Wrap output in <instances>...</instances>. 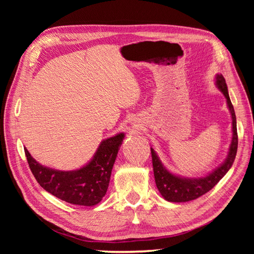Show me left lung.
I'll return each mask as SVG.
<instances>
[{"instance_id":"1","label":"left lung","mask_w":254,"mask_h":254,"mask_svg":"<svg viewBox=\"0 0 254 254\" xmlns=\"http://www.w3.org/2000/svg\"><path fill=\"white\" fill-rule=\"evenodd\" d=\"M216 84L218 89L224 93L227 98V104L232 115V130L233 136L232 142L230 145L229 155L226 159L225 163L220 165L217 170H215L209 176L203 177V178L198 179H189V178H180L178 176H175L165 170V167L161 163L159 157L152 148L151 151V159H152V167H153V175H155V180L159 191L164 197L165 200L171 202H187L194 200L198 197H200L212 190L219 180L224 177L228 171L231 168L237 151V144H238V136H237V129H236V117L233 105L230 101L227 83L221 74L216 76Z\"/></svg>"}]
</instances>
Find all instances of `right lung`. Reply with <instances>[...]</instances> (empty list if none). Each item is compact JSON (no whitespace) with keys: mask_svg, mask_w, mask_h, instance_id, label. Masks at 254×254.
I'll use <instances>...</instances> for the list:
<instances>
[{"mask_svg":"<svg viewBox=\"0 0 254 254\" xmlns=\"http://www.w3.org/2000/svg\"><path fill=\"white\" fill-rule=\"evenodd\" d=\"M124 133L102 142L93 160L80 170L61 172L44 167L24 148L27 163L37 182L61 200L78 205H95L108 190L111 171Z\"/></svg>","mask_w":254,"mask_h":254,"instance_id":"add662e5","label":"right lung"}]
</instances>
